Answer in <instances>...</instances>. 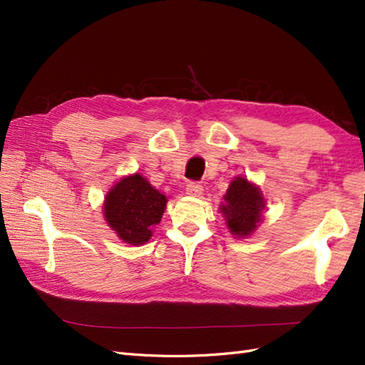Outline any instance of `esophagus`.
<instances>
[{
  "mask_svg": "<svg viewBox=\"0 0 365 365\" xmlns=\"http://www.w3.org/2000/svg\"><path fill=\"white\" fill-rule=\"evenodd\" d=\"M202 191H204L202 185L197 183V182H190V183L187 185V195H188V196L197 197V196L202 195Z\"/></svg>",
  "mask_w": 365,
  "mask_h": 365,
  "instance_id": "obj_1",
  "label": "esophagus"
}]
</instances>
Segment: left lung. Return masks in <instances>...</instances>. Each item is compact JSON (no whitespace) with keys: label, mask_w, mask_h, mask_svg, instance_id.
Here are the masks:
<instances>
[{"label":"left lung","mask_w":365,"mask_h":365,"mask_svg":"<svg viewBox=\"0 0 365 365\" xmlns=\"http://www.w3.org/2000/svg\"><path fill=\"white\" fill-rule=\"evenodd\" d=\"M220 212L226 220L229 232L237 238L251 237L262 222L265 196L257 185L238 175L230 182Z\"/></svg>","instance_id":"obj_1"}]
</instances>
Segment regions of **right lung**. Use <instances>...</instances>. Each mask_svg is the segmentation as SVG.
I'll return each instance as SVG.
<instances>
[{"label": "right lung", "mask_w": 365, "mask_h": 365, "mask_svg": "<svg viewBox=\"0 0 365 365\" xmlns=\"http://www.w3.org/2000/svg\"><path fill=\"white\" fill-rule=\"evenodd\" d=\"M166 204L168 197L135 173L119 178L106 192L103 218L123 243L141 246L150 240Z\"/></svg>", "instance_id": "obj_1"}]
</instances>
